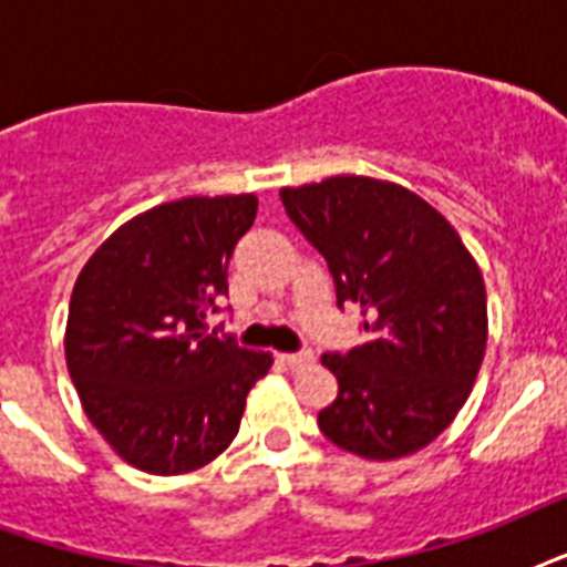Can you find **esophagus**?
<instances>
[{
	"mask_svg": "<svg viewBox=\"0 0 567 567\" xmlns=\"http://www.w3.org/2000/svg\"><path fill=\"white\" fill-rule=\"evenodd\" d=\"M279 362L288 364L291 371H297V368H302V364L311 362V353H309V350H302V353H282V355H279Z\"/></svg>",
	"mask_w": 567,
	"mask_h": 567,
	"instance_id": "34e87169",
	"label": "esophagus"
}]
</instances>
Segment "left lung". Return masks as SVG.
Masks as SVG:
<instances>
[{
	"label": "left lung",
	"instance_id": "1",
	"mask_svg": "<svg viewBox=\"0 0 567 567\" xmlns=\"http://www.w3.org/2000/svg\"><path fill=\"white\" fill-rule=\"evenodd\" d=\"M282 205L327 258L338 306L362 309L364 344L327 353L338 396L318 414L332 444L403 458L465 405L488 341L483 274L430 203L368 176L282 188Z\"/></svg>",
	"mask_w": 567,
	"mask_h": 567
}]
</instances>
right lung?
Instances as JSON below:
<instances>
[{
	"label": "right lung",
	"mask_w": 567,
	"mask_h": 567,
	"mask_svg": "<svg viewBox=\"0 0 567 567\" xmlns=\"http://www.w3.org/2000/svg\"><path fill=\"white\" fill-rule=\"evenodd\" d=\"M252 194L185 196L123 223L75 279L64 353L84 414L120 458L155 476L208 465L238 435L270 353L205 332L229 293Z\"/></svg>",
	"instance_id": "obj_1"
}]
</instances>
